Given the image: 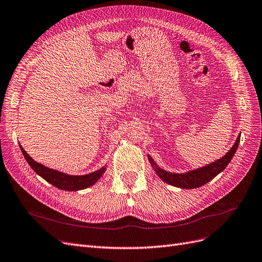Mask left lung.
Segmentation results:
<instances>
[{"label":"left lung","mask_w":262,"mask_h":262,"mask_svg":"<svg viewBox=\"0 0 262 262\" xmlns=\"http://www.w3.org/2000/svg\"><path fill=\"white\" fill-rule=\"evenodd\" d=\"M239 139H241V136L237 137V139L233 144V147L231 148V150L224 158L212 162L204 167H201L185 173L168 172L166 170L158 167L157 164L154 163L151 157H149V161L152 164V166H154V170H156V172L158 173V176L163 181H165L166 183H169V185L178 187V188L194 189V188H199L206 185L208 181L214 179L219 172H221L229 165V163L231 162L232 158H233V156L237 150Z\"/></svg>","instance_id":"left-lung-1"}]
</instances>
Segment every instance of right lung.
Segmentation results:
<instances>
[{
    "mask_svg": "<svg viewBox=\"0 0 262 262\" xmlns=\"http://www.w3.org/2000/svg\"><path fill=\"white\" fill-rule=\"evenodd\" d=\"M20 150L29 165L31 166V168L37 173L38 176H41L43 179H45L47 182H50L51 185L55 186L56 188L64 190V191H77V190H83V189L89 188L95 185L97 180H98L105 171V166H103L98 170L89 173V175H84V176L67 175V173L48 168L40 163H36L24 150L21 146H20Z\"/></svg>",
    "mask_w": 262,
    "mask_h": 262,
    "instance_id": "add662e5",
    "label": "right lung"
}]
</instances>
